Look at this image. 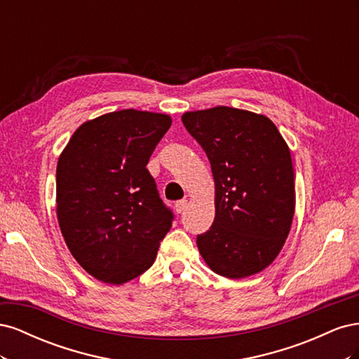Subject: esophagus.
<instances>
[{"instance_id":"esophagus-1","label":"esophagus","mask_w":359,"mask_h":359,"mask_svg":"<svg viewBox=\"0 0 359 359\" xmlns=\"http://www.w3.org/2000/svg\"><path fill=\"white\" fill-rule=\"evenodd\" d=\"M187 205H189V201H187V199H181V201L175 202V210H177V212L181 214L184 210L187 208Z\"/></svg>"}]
</instances>
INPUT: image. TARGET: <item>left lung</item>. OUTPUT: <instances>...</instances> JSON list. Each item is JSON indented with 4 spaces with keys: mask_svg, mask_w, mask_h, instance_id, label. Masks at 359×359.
I'll use <instances>...</instances> for the list:
<instances>
[{
    "mask_svg": "<svg viewBox=\"0 0 359 359\" xmlns=\"http://www.w3.org/2000/svg\"><path fill=\"white\" fill-rule=\"evenodd\" d=\"M182 124L211 163L215 217L198 248L215 274L253 276L283 248L295 212L287 144L265 115L217 106L186 112Z\"/></svg>",
    "mask_w": 359,
    "mask_h": 359,
    "instance_id": "8db88e82",
    "label": "left lung"
}]
</instances>
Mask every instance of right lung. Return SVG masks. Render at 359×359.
I'll return each mask as SVG.
<instances>
[{"instance_id":"right-lung-1","label":"right lung","mask_w":359,"mask_h":359,"mask_svg":"<svg viewBox=\"0 0 359 359\" xmlns=\"http://www.w3.org/2000/svg\"><path fill=\"white\" fill-rule=\"evenodd\" d=\"M169 115L124 109L83 123L57 165V217L86 273L123 285L154 264L173 214L147 169Z\"/></svg>"}]
</instances>
